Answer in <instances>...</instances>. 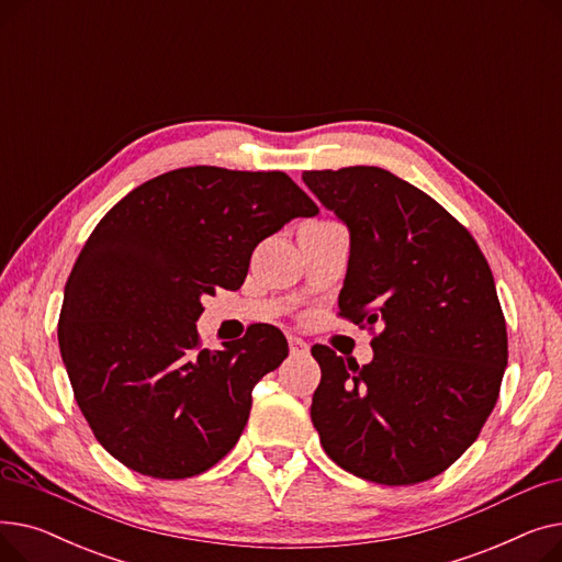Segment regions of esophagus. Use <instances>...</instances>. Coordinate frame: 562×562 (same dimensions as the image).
<instances>
[{
	"instance_id": "obj_1",
	"label": "esophagus",
	"mask_w": 562,
	"mask_h": 562,
	"mask_svg": "<svg viewBox=\"0 0 562 562\" xmlns=\"http://www.w3.org/2000/svg\"><path fill=\"white\" fill-rule=\"evenodd\" d=\"M289 350H291V356H307L310 346L301 337H289Z\"/></svg>"
}]
</instances>
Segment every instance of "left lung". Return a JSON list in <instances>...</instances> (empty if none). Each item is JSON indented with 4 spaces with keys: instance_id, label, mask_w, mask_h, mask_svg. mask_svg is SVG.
<instances>
[{
    "instance_id": "8db88e82",
    "label": "left lung",
    "mask_w": 562,
    "mask_h": 562,
    "mask_svg": "<svg viewBox=\"0 0 562 562\" xmlns=\"http://www.w3.org/2000/svg\"><path fill=\"white\" fill-rule=\"evenodd\" d=\"M303 182L350 232L339 316L382 328L364 367L312 346L321 447L364 481L424 483L474 445L508 367L490 263L445 206L385 168L305 170Z\"/></svg>"
}]
</instances>
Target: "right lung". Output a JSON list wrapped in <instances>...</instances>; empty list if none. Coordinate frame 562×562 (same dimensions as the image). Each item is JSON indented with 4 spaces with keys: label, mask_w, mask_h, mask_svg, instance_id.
Masks as SVG:
<instances>
[{
    "label": "right lung",
    "mask_w": 562,
    "mask_h": 562,
    "mask_svg": "<svg viewBox=\"0 0 562 562\" xmlns=\"http://www.w3.org/2000/svg\"><path fill=\"white\" fill-rule=\"evenodd\" d=\"M318 206L289 175L191 166L136 187L98 223L66 282L58 346L100 445L143 476L177 481L239 441L252 387L289 356L255 323L200 348L202 296L236 291L266 236Z\"/></svg>",
    "instance_id": "1"
}]
</instances>
